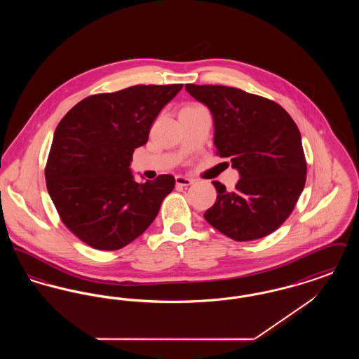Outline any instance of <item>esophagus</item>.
<instances>
[{"label":"esophagus","mask_w":359,"mask_h":359,"mask_svg":"<svg viewBox=\"0 0 359 359\" xmlns=\"http://www.w3.org/2000/svg\"><path fill=\"white\" fill-rule=\"evenodd\" d=\"M175 182H176V186H180V187H186V186H191L194 183L192 179L189 177H184V176H176L175 177Z\"/></svg>","instance_id":"1"}]
</instances>
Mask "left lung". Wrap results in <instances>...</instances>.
<instances>
[{
  "label": "left lung",
  "mask_w": 359,
  "mask_h": 359,
  "mask_svg": "<svg viewBox=\"0 0 359 359\" xmlns=\"http://www.w3.org/2000/svg\"><path fill=\"white\" fill-rule=\"evenodd\" d=\"M186 90L210 109L217 154L229 158L241 177L231 192L212 182L217 201L205 221L234 241L273 233L306 184L307 163L294 121L278 103L236 87L186 85Z\"/></svg>",
  "instance_id": "8db88e82"
}]
</instances>
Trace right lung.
Here are the masks:
<instances>
[{"label": "right lung", "instance_id": "obj_1", "mask_svg": "<svg viewBox=\"0 0 359 359\" xmlns=\"http://www.w3.org/2000/svg\"><path fill=\"white\" fill-rule=\"evenodd\" d=\"M183 85H138L76 103L53 133L46 182L62 222L88 246L118 250L154 222L172 175L137 183L135 149Z\"/></svg>", "mask_w": 359, "mask_h": 359}]
</instances>
